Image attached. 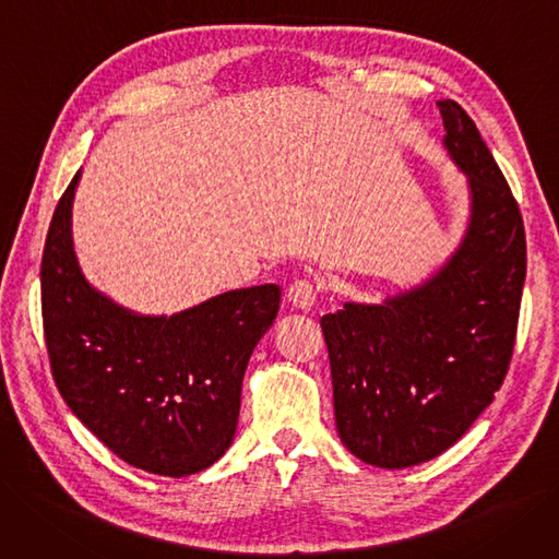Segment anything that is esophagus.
<instances>
[{
	"label": "esophagus",
	"mask_w": 559,
	"mask_h": 559,
	"mask_svg": "<svg viewBox=\"0 0 559 559\" xmlns=\"http://www.w3.org/2000/svg\"><path fill=\"white\" fill-rule=\"evenodd\" d=\"M287 301H290L299 311H313V306L318 301V290L313 283L308 281H297L290 285V290H287Z\"/></svg>",
	"instance_id": "34e87169"
}]
</instances>
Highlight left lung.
I'll return each instance as SVG.
<instances>
[{"mask_svg": "<svg viewBox=\"0 0 559 559\" xmlns=\"http://www.w3.org/2000/svg\"><path fill=\"white\" fill-rule=\"evenodd\" d=\"M442 144L467 177L461 243L421 283L320 320L341 442L403 469L456 444L511 361L525 283V227L502 170L456 100H438Z\"/></svg>", "mask_w": 559, "mask_h": 559, "instance_id": "8db88e82", "label": "left lung"}]
</instances>
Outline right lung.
Returning <instances> with one entry per match:
<instances>
[{"label":"right lung","instance_id":"add662e5","mask_svg":"<svg viewBox=\"0 0 559 559\" xmlns=\"http://www.w3.org/2000/svg\"><path fill=\"white\" fill-rule=\"evenodd\" d=\"M82 170L61 195L40 262V308L52 378L73 415L115 456L186 477L230 449L241 382L274 324L281 287H241L173 316H142L85 278L71 214Z\"/></svg>","mask_w":559,"mask_h":559}]
</instances>
